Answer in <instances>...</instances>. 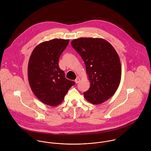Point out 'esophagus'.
I'll list each match as a JSON object with an SVG mask.
<instances>
[{"mask_svg":"<svg viewBox=\"0 0 151 151\" xmlns=\"http://www.w3.org/2000/svg\"><path fill=\"white\" fill-rule=\"evenodd\" d=\"M80 79L79 78H77L75 80V83H76V84H78V83L80 82Z\"/></svg>","mask_w":151,"mask_h":151,"instance_id":"1","label":"esophagus"}]
</instances>
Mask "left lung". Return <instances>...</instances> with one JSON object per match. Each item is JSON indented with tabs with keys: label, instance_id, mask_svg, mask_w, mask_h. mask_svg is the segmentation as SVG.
<instances>
[{
	"label": "left lung",
	"instance_id": "8db88e82",
	"mask_svg": "<svg viewBox=\"0 0 151 151\" xmlns=\"http://www.w3.org/2000/svg\"><path fill=\"white\" fill-rule=\"evenodd\" d=\"M72 47L84 60L89 89L84 98L94 105L101 104L111 98L120 85L122 67L114 48L102 38H80L71 41Z\"/></svg>",
	"mask_w": 151,
	"mask_h": 151
}]
</instances>
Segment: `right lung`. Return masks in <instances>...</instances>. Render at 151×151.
<instances>
[{
    "instance_id": "right-lung-1",
    "label": "right lung",
    "mask_w": 151,
    "mask_h": 151,
    "mask_svg": "<svg viewBox=\"0 0 151 151\" xmlns=\"http://www.w3.org/2000/svg\"><path fill=\"white\" fill-rule=\"evenodd\" d=\"M69 40L53 39L38 45L33 50L28 65L29 86L43 104L56 106L60 104L74 81L65 77L59 66V59Z\"/></svg>"
}]
</instances>
